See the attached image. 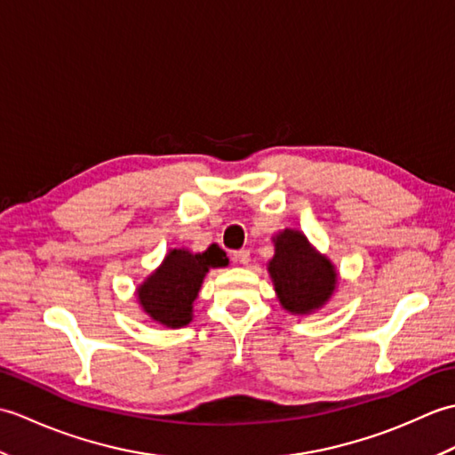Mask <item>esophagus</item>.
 <instances>
[{
	"label": "esophagus",
	"mask_w": 455,
	"mask_h": 455,
	"mask_svg": "<svg viewBox=\"0 0 455 455\" xmlns=\"http://www.w3.org/2000/svg\"><path fill=\"white\" fill-rule=\"evenodd\" d=\"M233 259L236 264H248L250 262V252H248V250H236V252L233 254Z\"/></svg>",
	"instance_id": "esophagus-1"
}]
</instances>
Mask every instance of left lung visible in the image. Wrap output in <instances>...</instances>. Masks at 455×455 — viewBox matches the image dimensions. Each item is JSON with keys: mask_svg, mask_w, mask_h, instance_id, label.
<instances>
[{"mask_svg": "<svg viewBox=\"0 0 455 455\" xmlns=\"http://www.w3.org/2000/svg\"><path fill=\"white\" fill-rule=\"evenodd\" d=\"M274 243L275 254L267 269L279 303L295 315H307L323 307L336 287L334 266L318 256L299 230L287 228Z\"/></svg>", "mask_w": 455, "mask_h": 455, "instance_id": "8db88e82", "label": "left lung"}]
</instances>
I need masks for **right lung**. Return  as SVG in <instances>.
<instances>
[{
    "label": "right lung",
    "instance_id": "right-lung-1",
    "mask_svg": "<svg viewBox=\"0 0 455 455\" xmlns=\"http://www.w3.org/2000/svg\"><path fill=\"white\" fill-rule=\"evenodd\" d=\"M228 264L225 250L211 244L203 254L172 250L164 264L139 287V301L154 321L180 328L191 321L193 301L211 267Z\"/></svg>",
    "mask_w": 455,
    "mask_h": 455
}]
</instances>
